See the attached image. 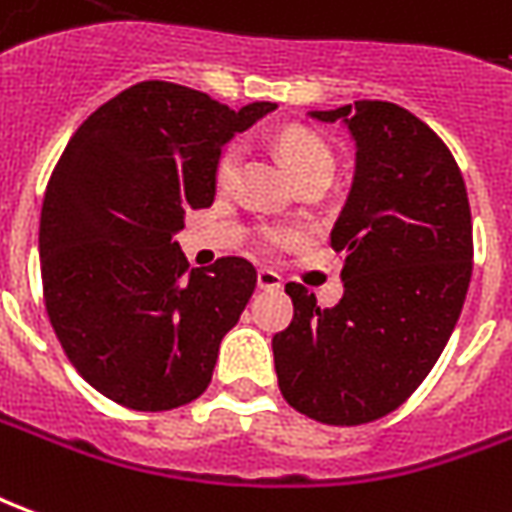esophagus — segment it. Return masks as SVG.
<instances>
[{"instance_id": "1", "label": "esophagus", "mask_w": 512, "mask_h": 512, "mask_svg": "<svg viewBox=\"0 0 512 512\" xmlns=\"http://www.w3.org/2000/svg\"><path fill=\"white\" fill-rule=\"evenodd\" d=\"M256 284H259V289H281V275L273 273V270H259Z\"/></svg>"}]
</instances>
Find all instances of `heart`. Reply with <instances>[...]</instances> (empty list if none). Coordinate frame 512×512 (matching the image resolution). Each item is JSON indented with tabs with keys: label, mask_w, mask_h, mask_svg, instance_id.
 Listing matches in <instances>:
<instances>
[{
	"label": "heart",
	"mask_w": 512,
	"mask_h": 512,
	"mask_svg": "<svg viewBox=\"0 0 512 512\" xmlns=\"http://www.w3.org/2000/svg\"><path fill=\"white\" fill-rule=\"evenodd\" d=\"M278 148L284 154L286 165L292 170V176L297 181L306 179V176H331L333 165V151L328 148V143L322 140L320 134L308 132V129H286L281 137H278ZM239 165V148L231 143V146L223 148V154L217 159V181L220 184H228L234 179ZM303 237L300 228L289 226H264L262 234H259V242L262 248L267 250H281L295 245L297 239Z\"/></svg>",
	"instance_id": "1"
}]
</instances>
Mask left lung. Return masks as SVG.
<instances>
[{"label":"left lung","instance_id":"1","mask_svg":"<svg viewBox=\"0 0 512 512\" xmlns=\"http://www.w3.org/2000/svg\"><path fill=\"white\" fill-rule=\"evenodd\" d=\"M311 118L344 121L355 179L331 231L344 295L317 306L286 284L295 317L273 336L278 389L322 424L375 422L419 389L455 331L471 281V209L447 143L391 101H355Z\"/></svg>","mask_w":512,"mask_h":512}]
</instances>
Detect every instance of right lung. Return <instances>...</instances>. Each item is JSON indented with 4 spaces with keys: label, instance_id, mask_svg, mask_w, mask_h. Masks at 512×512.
I'll list each match as a JSON object with an SVG mask.
<instances>
[{
    "label": "right lung",
    "instance_id": "add662e5",
    "mask_svg": "<svg viewBox=\"0 0 512 512\" xmlns=\"http://www.w3.org/2000/svg\"><path fill=\"white\" fill-rule=\"evenodd\" d=\"M273 110L151 79L88 115L57 159L38 234L43 303L68 361L107 400L173 411L209 386L256 270L239 256L190 270L176 234L184 212L215 201L223 143Z\"/></svg>",
    "mask_w": 512,
    "mask_h": 512
}]
</instances>
